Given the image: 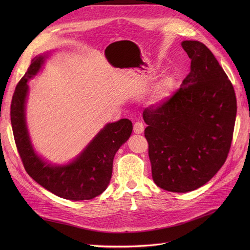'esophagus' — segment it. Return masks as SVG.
Returning <instances> with one entry per match:
<instances>
[{
  "label": "esophagus",
  "instance_id": "obj_1",
  "mask_svg": "<svg viewBox=\"0 0 250 250\" xmlns=\"http://www.w3.org/2000/svg\"><path fill=\"white\" fill-rule=\"evenodd\" d=\"M144 129H145V127H144V124L143 123L137 122L134 125V133L135 134H142V133H144Z\"/></svg>",
  "mask_w": 250,
  "mask_h": 250
}]
</instances>
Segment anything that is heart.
<instances>
[{
	"label": "heart",
	"mask_w": 250,
	"mask_h": 250,
	"mask_svg": "<svg viewBox=\"0 0 250 250\" xmlns=\"http://www.w3.org/2000/svg\"><path fill=\"white\" fill-rule=\"evenodd\" d=\"M164 92H165V90L163 89L162 91H161V93L159 94V95H157L155 98H154V100H153V102L155 103V104H158V103H160V102H162L164 99H165V97H166V95L164 94Z\"/></svg>",
	"instance_id": "1"
}]
</instances>
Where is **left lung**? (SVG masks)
I'll list each match as a JSON object with an SVG mask.
<instances>
[{
	"mask_svg": "<svg viewBox=\"0 0 250 250\" xmlns=\"http://www.w3.org/2000/svg\"><path fill=\"white\" fill-rule=\"evenodd\" d=\"M191 60L180 88L146 108L152 177L159 188L188 192L211 180L225 163L236 120V96L226 73L204 43L181 42Z\"/></svg>",
	"mask_w": 250,
	"mask_h": 250,
	"instance_id": "8db88e82",
	"label": "left lung"
}]
</instances>
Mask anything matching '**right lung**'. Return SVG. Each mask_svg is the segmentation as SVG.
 I'll return each instance as SVG.
<instances>
[{"instance_id": "right-lung-1", "label": "right lung", "mask_w": 250, "mask_h": 250, "mask_svg": "<svg viewBox=\"0 0 250 250\" xmlns=\"http://www.w3.org/2000/svg\"><path fill=\"white\" fill-rule=\"evenodd\" d=\"M49 52L32 59L18 83L11 103V124L16 146L26 172L48 191L70 201L94 199L107 188L115 153L128 140L133 124L127 118L105 125L75 159L52 164L35 151L26 124L28 81L42 69Z\"/></svg>"}]
</instances>
